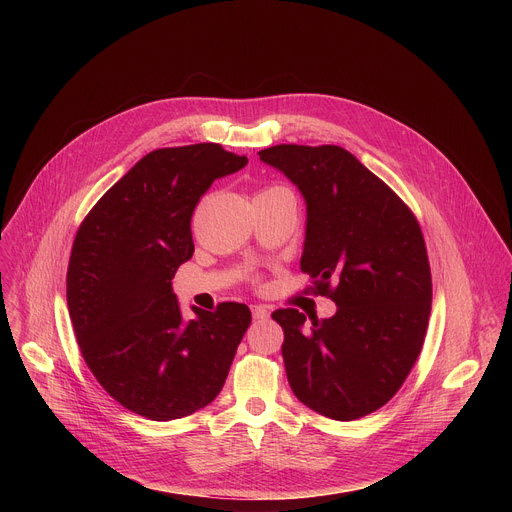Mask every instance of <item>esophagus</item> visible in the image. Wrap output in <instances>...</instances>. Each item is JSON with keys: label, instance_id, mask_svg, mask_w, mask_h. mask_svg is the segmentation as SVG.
I'll list each match as a JSON object with an SVG mask.
<instances>
[{"label": "esophagus", "instance_id": "1", "mask_svg": "<svg viewBox=\"0 0 512 512\" xmlns=\"http://www.w3.org/2000/svg\"><path fill=\"white\" fill-rule=\"evenodd\" d=\"M251 314L255 320H267L269 318V312L265 306H251Z\"/></svg>", "mask_w": 512, "mask_h": 512}]
</instances>
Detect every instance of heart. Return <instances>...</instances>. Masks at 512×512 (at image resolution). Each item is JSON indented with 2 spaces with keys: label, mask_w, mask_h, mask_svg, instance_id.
I'll list each match as a JSON object with an SVG mask.
<instances>
[{
  "label": "heart",
  "mask_w": 512,
  "mask_h": 512,
  "mask_svg": "<svg viewBox=\"0 0 512 512\" xmlns=\"http://www.w3.org/2000/svg\"><path fill=\"white\" fill-rule=\"evenodd\" d=\"M271 188H277V186H271ZM265 190H269V188H265Z\"/></svg>",
  "instance_id": "obj_1"
}]
</instances>
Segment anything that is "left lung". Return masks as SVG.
Listing matches in <instances>:
<instances>
[{
    "mask_svg": "<svg viewBox=\"0 0 512 512\" xmlns=\"http://www.w3.org/2000/svg\"><path fill=\"white\" fill-rule=\"evenodd\" d=\"M259 158L294 182L308 206L302 271L332 318L306 324L275 310L294 395L336 421L383 407L421 352L431 312V271L411 208L338 145L281 143Z\"/></svg>",
    "mask_w": 512,
    "mask_h": 512,
    "instance_id": "1",
    "label": "left lung"
}]
</instances>
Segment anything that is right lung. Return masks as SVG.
I'll list each match as a JSON object with an SVG mask.
<instances>
[{
    "label": "right lung",
    "instance_id": "add662e5",
    "mask_svg": "<svg viewBox=\"0 0 512 512\" xmlns=\"http://www.w3.org/2000/svg\"><path fill=\"white\" fill-rule=\"evenodd\" d=\"M247 162L218 143L154 150L101 196L72 243L66 304L83 358L141 417L180 419L214 401L251 324L237 302L192 308L196 318L184 322L172 291L194 253L200 196Z\"/></svg>",
    "mask_w": 512,
    "mask_h": 512
}]
</instances>
